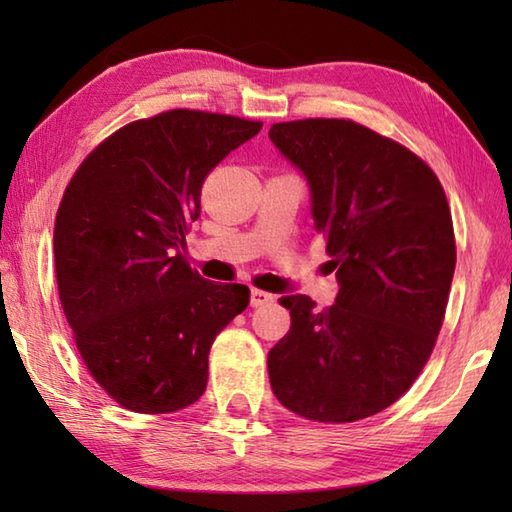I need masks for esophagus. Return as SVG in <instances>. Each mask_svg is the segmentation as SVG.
I'll return each mask as SVG.
<instances>
[{
	"mask_svg": "<svg viewBox=\"0 0 512 512\" xmlns=\"http://www.w3.org/2000/svg\"><path fill=\"white\" fill-rule=\"evenodd\" d=\"M270 301H273V295H270V292L257 290V288L250 290V306H253V308L266 306V303H270Z\"/></svg>",
	"mask_w": 512,
	"mask_h": 512,
	"instance_id": "34e87169",
	"label": "esophagus"
}]
</instances>
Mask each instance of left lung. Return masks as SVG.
<instances>
[{"label":"left lung","instance_id":"obj_1","mask_svg":"<svg viewBox=\"0 0 512 512\" xmlns=\"http://www.w3.org/2000/svg\"><path fill=\"white\" fill-rule=\"evenodd\" d=\"M268 136L308 178L339 279L330 308L279 299L292 323L268 352L270 387L301 418H369L405 394L436 347L455 270L447 195L420 156L345 118L275 123Z\"/></svg>","mask_w":512,"mask_h":512}]
</instances>
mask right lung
Listing matches in <instances>:
<instances>
[{
    "label": "right lung",
    "instance_id": "1",
    "mask_svg": "<svg viewBox=\"0 0 512 512\" xmlns=\"http://www.w3.org/2000/svg\"><path fill=\"white\" fill-rule=\"evenodd\" d=\"M262 123L169 110L92 149L54 220L57 288L76 350L107 396L136 413L193 405L209 352L246 310L242 284L202 279L180 253L215 165Z\"/></svg>",
    "mask_w": 512,
    "mask_h": 512
}]
</instances>
